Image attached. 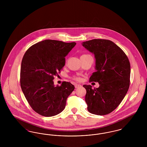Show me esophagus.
Wrapping results in <instances>:
<instances>
[{
	"instance_id": "obj_1",
	"label": "esophagus",
	"mask_w": 147,
	"mask_h": 147,
	"mask_svg": "<svg viewBox=\"0 0 147 147\" xmlns=\"http://www.w3.org/2000/svg\"><path fill=\"white\" fill-rule=\"evenodd\" d=\"M74 86H75V88H79V87L81 86V85H80V84H75Z\"/></svg>"
}]
</instances>
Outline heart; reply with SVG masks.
I'll return each instance as SVG.
<instances>
[{"mask_svg": "<svg viewBox=\"0 0 147 147\" xmlns=\"http://www.w3.org/2000/svg\"><path fill=\"white\" fill-rule=\"evenodd\" d=\"M73 79H74V80H80V78L79 77H78V76H74V77H73Z\"/></svg>", "mask_w": 147, "mask_h": 147, "instance_id": "1", "label": "heart"}]
</instances>
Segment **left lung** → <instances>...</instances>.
<instances>
[{"instance_id": "8db88e82", "label": "left lung", "mask_w": 147, "mask_h": 147, "mask_svg": "<svg viewBox=\"0 0 147 147\" xmlns=\"http://www.w3.org/2000/svg\"><path fill=\"white\" fill-rule=\"evenodd\" d=\"M93 53L96 71L89 82H98V88L84 85L88 110L92 114L105 115L115 110L125 98L130 84V63L125 53L109 40L93 39L82 43Z\"/></svg>"}]
</instances>
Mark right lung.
<instances>
[{
    "mask_svg": "<svg viewBox=\"0 0 147 147\" xmlns=\"http://www.w3.org/2000/svg\"><path fill=\"white\" fill-rule=\"evenodd\" d=\"M76 45V42L46 40L31 46L24 54L20 86L29 105L39 115L51 117L61 113L74 90L70 82L55 86L53 80L63 69L65 57Z\"/></svg>",
    "mask_w": 147,
    "mask_h": 147,
    "instance_id": "1",
    "label": "right lung"
}]
</instances>
